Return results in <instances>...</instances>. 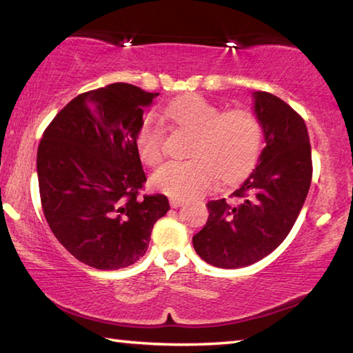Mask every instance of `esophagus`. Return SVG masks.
Masks as SVG:
<instances>
[{
  "instance_id": "34e87169",
  "label": "esophagus",
  "mask_w": 353,
  "mask_h": 353,
  "mask_svg": "<svg viewBox=\"0 0 353 353\" xmlns=\"http://www.w3.org/2000/svg\"><path fill=\"white\" fill-rule=\"evenodd\" d=\"M183 202H185V199H182V198H170V204H171L172 208H177V207L183 205Z\"/></svg>"
}]
</instances>
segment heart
<instances>
[{
	"label": "heart",
	"mask_w": 353,
	"mask_h": 353,
	"mask_svg": "<svg viewBox=\"0 0 353 353\" xmlns=\"http://www.w3.org/2000/svg\"><path fill=\"white\" fill-rule=\"evenodd\" d=\"M165 117L196 132L188 162H168L155 170L151 185L172 198H193L212 190L218 177L234 182L246 176L259 159L263 128L259 117L246 109L223 112L199 94L171 103ZM140 159L157 165L165 154L163 130L152 118L145 119L135 137Z\"/></svg>",
	"instance_id": "heart-1"
}]
</instances>
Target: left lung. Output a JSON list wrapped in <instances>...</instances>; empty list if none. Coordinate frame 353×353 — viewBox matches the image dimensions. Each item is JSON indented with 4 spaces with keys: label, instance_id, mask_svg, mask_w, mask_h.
<instances>
[{
    "label": "left lung",
    "instance_id": "1",
    "mask_svg": "<svg viewBox=\"0 0 353 353\" xmlns=\"http://www.w3.org/2000/svg\"><path fill=\"white\" fill-rule=\"evenodd\" d=\"M266 146L259 165L230 194L208 201V219L193 236L202 260L218 268L252 265L280 246L294 225L313 176L303 118L268 92H255Z\"/></svg>",
    "mask_w": 353,
    "mask_h": 353
}]
</instances>
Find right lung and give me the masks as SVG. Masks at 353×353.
I'll return each mask as SVG.
<instances>
[{
  "label": "right lung",
  "instance_id": "obj_1",
  "mask_svg": "<svg viewBox=\"0 0 353 353\" xmlns=\"http://www.w3.org/2000/svg\"><path fill=\"white\" fill-rule=\"evenodd\" d=\"M159 93L117 82L77 94L48 124L37 151L40 201L50 229L68 252L101 271L146 254L165 194L146 182L135 137L143 107Z\"/></svg>",
  "mask_w": 353,
  "mask_h": 353
}]
</instances>
